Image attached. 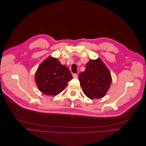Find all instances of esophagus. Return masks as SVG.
<instances>
[{"label":"esophagus","mask_w":146,"mask_h":146,"mask_svg":"<svg viewBox=\"0 0 146 146\" xmlns=\"http://www.w3.org/2000/svg\"><path fill=\"white\" fill-rule=\"evenodd\" d=\"M72 76H73V77H74V78H77V77H78V75H77V74H73Z\"/></svg>","instance_id":"obj_1"}]
</instances>
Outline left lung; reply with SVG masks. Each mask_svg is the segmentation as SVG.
Masks as SVG:
<instances>
[{
    "label": "left lung",
    "instance_id": "8db88e82",
    "mask_svg": "<svg viewBox=\"0 0 146 146\" xmlns=\"http://www.w3.org/2000/svg\"><path fill=\"white\" fill-rule=\"evenodd\" d=\"M78 79L84 94L90 99L102 98L111 83V74L100 58L90 60Z\"/></svg>",
    "mask_w": 146,
    "mask_h": 146
}]
</instances>
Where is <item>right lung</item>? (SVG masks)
I'll use <instances>...</instances> for the list:
<instances>
[{
  "label": "right lung",
  "instance_id": "1",
  "mask_svg": "<svg viewBox=\"0 0 146 146\" xmlns=\"http://www.w3.org/2000/svg\"><path fill=\"white\" fill-rule=\"evenodd\" d=\"M72 78L68 68L51 56L42 61L35 74V82L39 90L48 96L60 94Z\"/></svg>",
  "mask_w": 146,
  "mask_h": 146
}]
</instances>
